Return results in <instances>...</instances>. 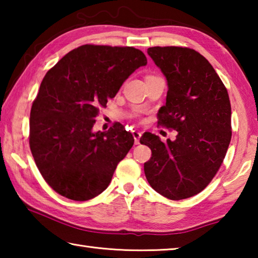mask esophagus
I'll list each match as a JSON object with an SVG mask.
<instances>
[{
	"label": "esophagus",
	"instance_id": "34e87169",
	"mask_svg": "<svg viewBox=\"0 0 258 258\" xmlns=\"http://www.w3.org/2000/svg\"><path fill=\"white\" fill-rule=\"evenodd\" d=\"M132 134H133L135 145H139V143H140V138H141V132H140V131H133Z\"/></svg>",
	"mask_w": 258,
	"mask_h": 258
}]
</instances>
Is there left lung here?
Masks as SVG:
<instances>
[{"label": "left lung", "mask_w": 258, "mask_h": 258, "mask_svg": "<svg viewBox=\"0 0 258 258\" xmlns=\"http://www.w3.org/2000/svg\"><path fill=\"white\" fill-rule=\"evenodd\" d=\"M148 54L167 80L158 124L177 131L174 141L145 133L151 149L145 174L154 190L172 200L190 198L206 187L221 167L231 141V104L223 82L197 51L154 46Z\"/></svg>", "instance_id": "left-lung-1"}]
</instances>
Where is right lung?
<instances>
[{"mask_svg":"<svg viewBox=\"0 0 258 258\" xmlns=\"http://www.w3.org/2000/svg\"><path fill=\"white\" fill-rule=\"evenodd\" d=\"M146 64L145 53L132 46L85 44L46 73L30 110L29 147L43 178L59 195L85 202L107 189L134 138L119 123L93 132L95 117Z\"/></svg>","mask_w":258,"mask_h":258,"instance_id":"add662e5","label":"right lung"}]
</instances>
